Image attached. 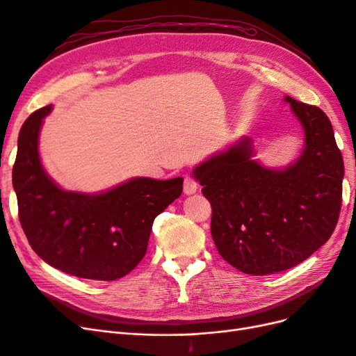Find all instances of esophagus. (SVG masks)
Segmentation results:
<instances>
[{
    "label": "esophagus",
    "mask_w": 356,
    "mask_h": 356,
    "mask_svg": "<svg viewBox=\"0 0 356 356\" xmlns=\"http://www.w3.org/2000/svg\"><path fill=\"white\" fill-rule=\"evenodd\" d=\"M197 191V182L196 179L190 177V175H186L184 178V193L186 195H193V193Z\"/></svg>",
    "instance_id": "obj_1"
}]
</instances>
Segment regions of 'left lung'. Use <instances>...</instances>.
Returning a JSON list of instances; mask_svg holds the SVG:
<instances>
[{"instance_id":"obj_1","label":"left lung","mask_w":356,"mask_h":356,"mask_svg":"<svg viewBox=\"0 0 356 356\" xmlns=\"http://www.w3.org/2000/svg\"><path fill=\"white\" fill-rule=\"evenodd\" d=\"M285 99L306 135L294 165L263 168L243 138L195 169L212 207L215 246L248 275L277 273L305 261L330 239L340 215L344 166L330 118L315 105Z\"/></svg>"}]
</instances>
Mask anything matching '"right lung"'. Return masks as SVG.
I'll list each match as a JSON object with an SVG mask.
<instances>
[{
	"label": "right lung",
	"instance_id": "1",
	"mask_svg": "<svg viewBox=\"0 0 356 356\" xmlns=\"http://www.w3.org/2000/svg\"><path fill=\"white\" fill-rule=\"evenodd\" d=\"M51 105L20 129L13 166L19 221L35 254L68 275L115 281L143 260L154 218L182 193V178H135L101 195L60 190L42 169L38 134Z\"/></svg>",
	"mask_w": 356,
	"mask_h": 356
}]
</instances>
